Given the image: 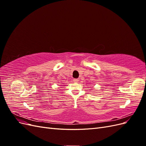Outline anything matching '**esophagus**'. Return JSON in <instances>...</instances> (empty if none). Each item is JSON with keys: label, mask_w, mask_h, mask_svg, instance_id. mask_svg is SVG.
I'll use <instances>...</instances> for the list:
<instances>
[{"label": "esophagus", "mask_w": 146, "mask_h": 146, "mask_svg": "<svg viewBox=\"0 0 146 146\" xmlns=\"http://www.w3.org/2000/svg\"><path fill=\"white\" fill-rule=\"evenodd\" d=\"M78 81H79L78 78H74V82L75 83H77Z\"/></svg>", "instance_id": "34e87169"}]
</instances>
